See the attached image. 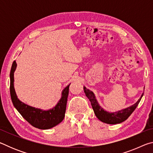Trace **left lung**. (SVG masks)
I'll return each mask as SVG.
<instances>
[{
    "label": "left lung",
    "mask_w": 153,
    "mask_h": 153,
    "mask_svg": "<svg viewBox=\"0 0 153 153\" xmlns=\"http://www.w3.org/2000/svg\"><path fill=\"white\" fill-rule=\"evenodd\" d=\"M84 90L86 96L88 98L90 102H91L92 107L93 110H94L95 115L102 122L108 124L120 123L123 122V121H126L130 116L131 114L134 112V111L136 109L137 106H138L142 96L144 94H142L141 97L139 98L138 101L134 105H131V107L124 108L123 110L119 111L117 112L109 113L105 111L99 105L97 99H96L94 93L92 91H90L88 89H87L85 86H84Z\"/></svg>",
    "instance_id": "obj_1"
}]
</instances>
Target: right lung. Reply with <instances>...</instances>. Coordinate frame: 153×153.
Instances as JSON below:
<instances>
[{
  "label": "right lung",
  "mask_w": 153,
  "mask_h": 153,
  "mask_svg": "<svg viewBox=\"0 0 153 153\" xmlns=\"http://www.w3.org/2000/svg\"><path fill=\"white\" fill-rule=\"evenodd\" d=\"M17 67L15 61L13 63L10 73V94L13 104L22 116L31 125L36 128L47 129L58 125L65 117L67 97L69 94V84L62 92L61 98L55 107L48 111L30 107L18 99L14 88V72Z\"/></svg>",
  "instance_id": "obj_1"
}]
</instances>
